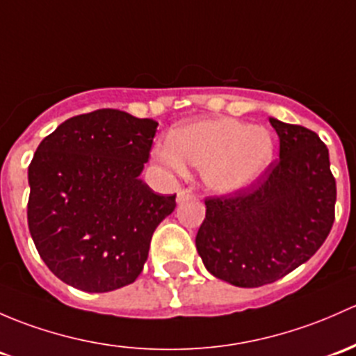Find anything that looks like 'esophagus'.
I'll use <instances>...</instances> for the list:
<instances>
[{"instance_id":"obj_1","label":"esophagus","mask_w":356,"mask_h":356,"mask_svg":"<svg viewBox=\"0 0 356 356\" xmlns=\"http://www.w3.org/2000/svg\"><path fill=\"white\" fill-rule=\"evenodd\" d=\"M194 194L191 193L189 189H181L177 193V203H182V201H188V200H193Z\"/></svg>"}]
</instances>
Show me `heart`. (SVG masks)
<instances>
[{
    "instance_id": "b5f03b06",
    "label": "heart",
    "mask_w": 356,
    "mask_h": 356,
    "mask_svg": "<svg viewBox=\"0 0 356 356\" xmlns=\"http://www.w3.org/2000/svg\"><path fill=\"white\" fill-rule=\"evenodd\" d=\"M153 159L177 175L188 165L216 194H235L256 184L275 159V140L263 126L234 118L201 119L174 129L153 149Z\"/></svg>"
}]
</instances>
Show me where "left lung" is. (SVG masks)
Returning a JSON list of instances; mask_svg holds the SVG:
<instances>
[{"mask_svg":"<svg viewBox=\"0 0 356 356\" xmlns=\"http://www.w3.org/2000/svg\"><path fill=\"white\" fill-rule=\"evenodd\" d=\"M280 160L257 184L208 197L197 254L215 278L256 288L283 278L317 252L334 222L336 181L314 131L269 118Z\"/></svg>","mask_w":356,"mask_h":356,"instance_id":"obj_1","label":"left lung"}]
</instances>
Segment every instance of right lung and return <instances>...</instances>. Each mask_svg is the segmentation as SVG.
I'll list each match as a JSON object with an SVG mask.
<instances>
[{"label":"right lung","mask_w":356,"mask_h":356,"mask_svg":"<svg viewBox=\"0 0 356 356\" xmlns=\"http://www.w3.org/2000/svg\"><path fill=\"white\" fill-rule=\"evenodd\" d=\"M159 122L100 109L59 124L29 165V230L46 266L66 285L104 293L143 271L152 235L175 194L140 179Z\"/></svg>","instance_id":"1"}]
</instances>
